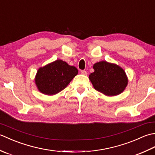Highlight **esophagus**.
I'll list each match as a JSON object with an SVG mask.
<instances>
[{
  "label": "esophagus",
  "mask_w": 155,
  "mask_h": 155,
  "mask_svg": "<svg viewBox=\"0 0 155 155\" xmlns=\"http://www.w3.org/2000/svg\"><path fill=\"white\" fill-rule=\"evenodd\" d=\"M81 73L82 74H83V75H87V72L86 71H84V70H83V71H81Z\"/></svg>",
  "instance_id": "1"
}]
</instances>
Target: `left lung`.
<instances>
[{"instance_id":"1","label":"left lung","mask_w":155,"mask_h":155,"mask_svg":"<svg viewBox=\"0 0 155 155\" xmlns=\"http://www.w3.org/2000/svg\"><path fill=\"white\" fill-rule=\"evenodd\" d=\"M94 72L89 75V79L97 91L107 96L120 94L127 86L126 73L119 66L101 61L93 66Z\"/></svg>"}]
</instances>
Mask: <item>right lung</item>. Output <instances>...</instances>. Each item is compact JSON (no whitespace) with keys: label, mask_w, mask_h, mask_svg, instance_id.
I'll use <instances>...</instances> for the list:
<instances>
[{"label":"right lung","mask_w":155,"mask_h":155,"mask_svg":"<svg viewBox=\"0 0 155 155\" xmlns=\"http://www.w3.org/2000/svg\"><path fill=\"white\" fill-rule=\"evenodd\" d=\"M77 74V68L64 61L57 60L38 69L35 83L42 93L55 94L67 87Z\"/></svg>","instance_id":"1"}]
</instances>
